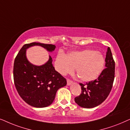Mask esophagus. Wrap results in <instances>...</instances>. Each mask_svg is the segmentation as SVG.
<instances>
[{"mask_svg": "<svg viewBox=\"0 0 130 130\" xmlns=\"http://www.w3.org/2000/svg\"><path fill=\"white\" fill-rule=\"evenodd\" d=\"M72 81H71L70 79H67V85L68 86H70L71 84H72Z\"/></svg>", "mask_w": 130, "mask_h": 130, "instance_id": "obj_1", "label": "esophagus"}]
</instances>
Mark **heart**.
I'll use <instances>...</instances> for the list:
<instances>
[{
	"label": "heart",
	"instance_id": "obj_1",
	"mask_svg": "<svg viewBox=\"0 0 130 130\" xmlns=\"http://www.w3.org/2000/svg\"><path fill=\"white\" fill-rule=\"evenodd\" d=\"M105 59L98 51L86 49L72 52L68 56L60 52L57 55L55 67L57 71L66 75L74 71L83 82H90L96 79L104 69Z\"/></svg>",
	"mask_w": 130,
	"mask_h": 130
}]
</instances>
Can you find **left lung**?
Returning <instances> with one entry per match:
<instances>
[{"instance_id": "8db88e82", "label": "left lung", "mask_w": 130, "mask_h": 130, "mask_svg": "<svg viewBox=\"0 0 130 130\" xmlns=\"http://www.w3.org/2000/svg\"><path fill=\"white\" fill-rule=\"evenodd\" d=\"M105 68L98 79L86 84L80 83L81 93L75 98L78 106L84 108H93L101 104L109 94L115 78V62L109 47L105 58Z\"/></svg>"}]
</instances>
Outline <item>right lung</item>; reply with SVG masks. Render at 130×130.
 <instances>
[{
    "instance_id": "right-lung-1",
    "label": "right lung",
    "mask_w": 130,
    "mask_h": 130,
    "mask_svg": "<svg viewBox=\"0 0 130 130\" xmlns=\"http://www.w3.org/2000/svg\"><path fill=\"white\" fill-rule=\"evenodd\" d=\"M34 46H41L49 52L56 48L55 45L36 42L24 44L15 59L13 79L19 95L26 103L35 108H45L53 103L58 90L67 85V80L55 71L51 56L40 66L28 60L27 49Z\"/></svg>"
}]
</instances>
